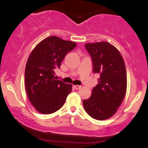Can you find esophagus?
<instances>
[{
    "label": "esophagus",
    "instance_id": "1",
    "mask_svg": "<svg viewBox=\"0 0 148 148\" xmlns=\"http://www.w3.org/2000/svg\"><path fill=\"white\" fill-rule=\"evenodd\" d=\"M81 86H78V85H76V86H73V88H74V89H76V90L80 89V88H81Z\"/></svg>",
    "mask_w": 148,
    "mask_h": 148
}]
</instances>
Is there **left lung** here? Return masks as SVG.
Returning <instances> with one entry per match:
<instances>
[{
    "label": "left lung",
    "mask_w": 148,
    "mask_h": 148,
    "mask_svg": "<svg viewBox=\"0 0 148 148\" xmlns=\"http://www.w3.org/2000/svg\"><path fill=\"white\" fill-rule=\"evenodd\" d=\"M93 72L99 74V84L88 99L83 101L85 111L98 120L111 118L118 111L127 91V72L123 58L114 46L107 42L88 43Z\"/></svg>",
    "instance_id": "left-lung-1"
}]
</instances>
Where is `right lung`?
<instances>
[{
  "label": "right lung",
  "instance_id": "1",
  "mask_svg": "<svg viewBox=\"0 0 148 148\" xmlns=\"http://www.w3.org/2000/svg\"><path fill=\"white\" fill-rule=\"evenodd\" d=\"M75 42L50 36L40 42L30 53L25 69L27 95L35 109L43 114H51L64 105L72 90L54 78V70L67 53L76 47Z\"/></svg>",
  "mask_w": 148,
  "mask_h": 148
}]
</instances>
